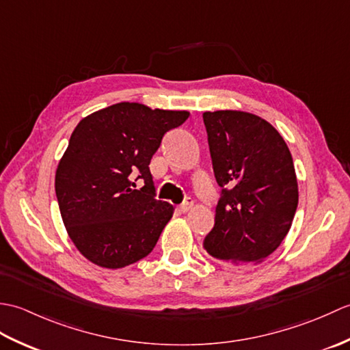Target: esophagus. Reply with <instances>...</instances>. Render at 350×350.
<instances>
[{"label": "esophagus", "instance_id": "34e87169", "mask_svg": "<svg viewBox=\"0 0 350 350\" xmlns=\"http://www.w3.org/2000/svg\"><path fill=\"white\" fill-rule=\"evenodd\" d=\"M192 206H194V200H192L191 197H188L185 202L179 206V211L180 212H189L192 209Z\"/></svg>", "mask_w": 350, "mask_h": 350}]
</instances>
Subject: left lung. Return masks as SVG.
I'll list each match as a JSON object with an SVG mask.
<instances>
[{
	"label": "left lung",
	"mask_w": 350,
	"mask_h": 350,
	"mask_svg": "<svg viewBox=\"0 0 350 350\" xmlns=\"http://www.w3.org/2000/svg\"><path fill=\"white\" fill-rule=\"evenodd\" d=\"M215 179L222 188L203 247L232 265H258L287 236L298 207V180L286 141L256 114L206 111Z\"/></svg>",
	"instance_id": "obj_1"
}]
</instances>
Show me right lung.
<instances>
[{
	"mask_svg": "<svg viewBox=\"0 0 350 350\" xmlns=\"http://www.w3.org/2000/svg\"><path fill=\"white\" fill-rule=\"evenodd\" d=\"M188 111L120 102L84 117L58 162L55 194L68 234L88 262L120 269L152 252L174 207L153 197L152 156ZM145 180L135 190L131 177Z\"/></svg>",
	"mask_w": 350,
	"mask_h": 350,
	"instance_id": "add662e5",
	"label": "right lung"
}]
</instances>
